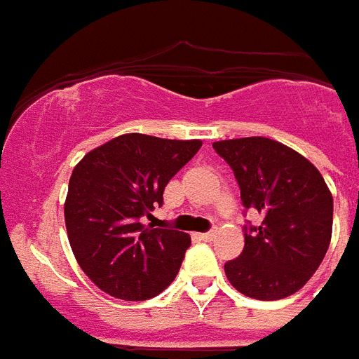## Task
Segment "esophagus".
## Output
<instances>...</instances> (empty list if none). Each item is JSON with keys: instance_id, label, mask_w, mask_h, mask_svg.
<instances>
[{"instance_id": "esophagus-1", "label": "esophagus", "mask_w": 359, "mask_h": 359, "mask_svg": "<svg viewBox=\"0 0 359 359\" xmlns=\"http://www.w3.org/2000/svg\"><path fill=\"white\" fill-rule=\"evenodd\" d=\"M215 237H217V233H215V231H208V233H200V239H202V241H213Z\"/></svg>"}]
</instances>
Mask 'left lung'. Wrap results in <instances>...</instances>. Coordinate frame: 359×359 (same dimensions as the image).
Listing matches in <instances>:
<instances>
[{"instance_id":"left-lung-1","label":"left lung","mask_w":359,"mask_h":359,"mask_svg":"<svg viewBox=\"0 0 359 359\" xmlns=\"http://www.w3.org/2000/svg\"><path fill=\"white\" fill-rule=\"evenodd\" d=\"M231 166L246 209L261 224L245 233V248L228 261L229 283L245 297L282 300L302 289L326 256L334 198L317 166L293 148L245 137L213 142Z\"/></svg>"}]
</instances>
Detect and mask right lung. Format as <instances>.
Wrapping results in <instances>:
<instances>
[{
    "instance_id": "add662e5",
    "label": "right lung",
    "mask_w": 359,
    "mask_h": 359,
    "mask_svg": "<svg viewBox=\"0 0 359 359\" xmlns=\"http://www.w3.org/2000/svg\"><path fill=\"white\" fill-rule=\"evenodd\" d=\"M202 140L126 133L74 166L65 202L72 252L96 287L122 300H146L170 285L191 246L189 233L140 222L163 203L166 183Z\"/></svg>"
}]
</instances>
